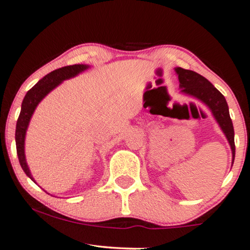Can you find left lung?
Wrapping results in <instances>:
<instances>
[{
	"instance_id": "8db88e82",
	"label": "left lung",
	"mask_w": 250,
	"mask_h": 250,
	"mask_svg": "<svg viewBox=\"0 0 250 250\" xmlns=\"http://www.w3.org/2000/svg\"><path fill=\"white\" fill-rule=\"evenodd\" d=\"M174 70L178 75L179 83H180L181 93L202 101L212 111L214 118L230 144L232 150V164H233L235 155L234 130L226 98L205 77L200 76L199 73L182 68H175Z\"/></svg>"
}]
</instances>
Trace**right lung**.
<instances>
[{
    "instance_id": "right-lung-1",
    "label": "right lung",
    "mask_w": 250,
    "mask_h": 250,
    "mask_svg": "<svg viewBox=\"0 0 250 250\" xmlns=\"http://www.w3.org/2000/svg\"><path fill=\"white\" fill-rule=\"evenodd\" d=\"M89 65L86 64H73L63 66V68L56 69L41 79L33 88L27 91L26 96H24L22 104H21V111L17 121L16 126V145H17V154H18L19 163L22 167L24 173L29 177L31 180H34L33 175H31L29 167H28L26 156H24V137H26V131L29 125V121L33 115L35 108L46 95L53 90L56 86H59L63 80L72 78L78 75V73L85 71L88 69Z\"/></svg>"
}]
</instances>
